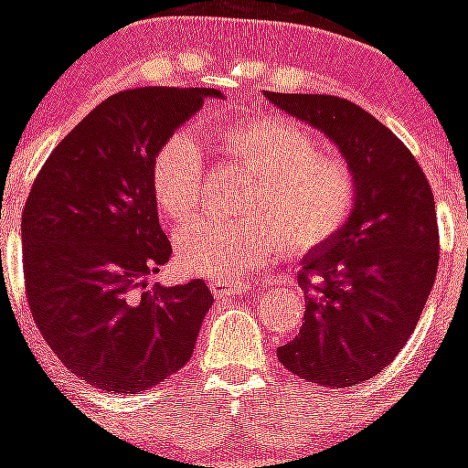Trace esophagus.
Returning a JSON list of instances; mask_svg holds the SVG:
<instances>
[{
    "instance_id": "1",
    "label": "esophagus",
    "mask_w": 468,
    "mask_h": 468,
    "mask_svg": "<svg viewBox=\"0 0 468 468\" xmlns=\"http://www.w3.org/2000/svg\"><path fill=\"white\" fill-rule=\"evenodd\" d=\"M258 285L250 281H227V279H215L210 281V292L213 295H239V292H250Z\"/></svg>"
}]
</instances>
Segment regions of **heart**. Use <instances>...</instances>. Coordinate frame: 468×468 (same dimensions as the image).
<instances>
[{
  "label": "heart",
  "instance_id": "1",
  "mask_svg": "<svg viewBox=\"0 0 468 468\" xmlns=\"http://www.w3.org/2000/svg\"><path fill=\"white\" fill-rule=\"evenodd\" d=\"M215 147L253 177L229 222L197 218L176 234V258L187 274L243 279L281 253L325 246L358 204L356 171L340 152L318 147L316 133L288 117L237 119L213 133ZM204 159L187 133H173L152 156L150 187L159 213L180 222L201 201Z\"/></svg>",
  "mask_w": 468,
  "mask_h": 468
}]
</instances>
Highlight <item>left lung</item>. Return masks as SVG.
I'll return each mask as SVG.
<instances>
[{
  "instance_id": "1",
  "label": "left lung",
  "mask_w": 468,
  "mask_h": 468,
  "mask_svg": "<svg viewBox=\"0 0 468 468\" xmlns=\"http://www.w3.org/2000/svg\"><path fill=\"white\" fill-rule=\"evenodd\" d=\"M267 101L324 131L356 171L358 204L345 229L304 258V324L279 346L300 379L356 387L410 340L438 270L433 192L412 152L382 122L337 95L271 93Z\"/></svg>"
}]
</instances>
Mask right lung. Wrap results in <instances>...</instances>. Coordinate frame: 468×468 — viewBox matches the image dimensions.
I'll use <instances>...</instances> for the list:
<instances>
[{
    "label": "right lung",
    "mask_w": 468,
    "mask_h": 468,
    "mask_svg": "<svg viewBox=\"0 0 468 468\" xmlns=\"http://www.w3.org/2000/svg\"><path fill=\"white\" fill-rule=\"evenodd\" d=\"M215 89L110 95L58 143L23 208V274L41 337L69 373L135 394L192 358L213 304L201 279L147 285L173 248L150 187L152 156Z\"/></svg>",
    "instance_id": "add662e5"
}]
</instances>
